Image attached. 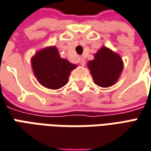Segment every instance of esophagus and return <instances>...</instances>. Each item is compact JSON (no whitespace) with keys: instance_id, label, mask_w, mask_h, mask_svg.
Wrapping results in <instances>:
<instances>
[{"instance_id":"esophagus-1","label":"esophagus","mask_w":151,"mask_h":151,"mask_svg":"<svg viewBox=\"0 0 151 151\" xmlns=\"http://www.w3.org/2000/svg\"><path fill=\"white\" fill-rule=\"evenodd\" d=\"M79 63H80V65L82 66V67H83V66H85V60L83 59V58H80L79 59Z\"/></svg>"}]
</instances>
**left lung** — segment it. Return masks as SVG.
I'll return each mask as SVG.
<instances>
[{
    "label": "left lung",
    "instance_id": "obj_1",
    "mask_svg": "<svg viewBox=\"0 0 151 151\" xmlns=\"http://www.w3.org/2000/svg\"><path fill=\"white\" fill-rule=\"evenodd\" d=\"M96 85L108 88L114 85L123 70V62L119 54L106 46H102L87 63Z\"/></svg>",
    "mask_w": 151,
    "mask_h": 151
}]
</instances>
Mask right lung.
<instances>
[{
	"label": "right lung",
	"instance_id": "add662e5",
	"mask_svg": "<svg viewBox=\"0 0 151 151\" xmlns=\"http://www.w3.org/2000/svg\"><path fill=\"white\" fill-rule=\"evenodd\" d=\"M33 73L38 82L50 89H58L67 84L71 72L77 68L62 58L55 45L39 50L31 57Z\"/></svg>",
	"mask_w": 151,
	"mask_h": 151
}]
</instances>
